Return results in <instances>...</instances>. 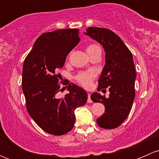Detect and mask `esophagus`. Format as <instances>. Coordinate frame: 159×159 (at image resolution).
<instances>
[{"mask_svg":"<svg viewBox=\"0 0 159 159\" xmlns=\"http://www.w3.org/2000/svg\"><path fill=\"white\" fill-rule=\"evenodd\" d=\"M88 102H89V103H91V102H92V101H91V94H88Z\"/></svg>","mask_w":159,"mask_h":159,"instance_id":"esophagus-1","label":"esophagus"}]
</instances>
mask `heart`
<instances>
[{"mask_svg":"<svg viewBox=\"0 0 159 159\" xmlns=\"http://www.w3.org/2000/svg\"><path fill=\"white\" fill-rule=\"evenodd\" d=\"M100 49V48L97 45V44H89L86 47V52L87 54H90V53L93 52V51H96V50ZM96 74L94 70H89V71L86 72H81L77 76V81L82 84L83 86L86 88H89L91 86V82H92L93 79L95 78Z\"/></svg>","mask_w":159,"mask_h":159,"instance_id":"1","label":"heart"}]
</instances>
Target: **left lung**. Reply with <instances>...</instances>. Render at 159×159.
I'll use <instances>...</instances> for the list:
<instances>
[{"mask_svg":"<svg viewBox=\"0 0 159 159\" xmlns=\"http://www.w3.org/2000/svg\"><path fill=\"white\" fill-rule=\"evenodd\" d=\"M102 44L105 52V65L98 79V90H109L107 98L94 92L91 99L105 105V113L97 119L102 129L121 125L129 116L134 95L136 71L132 54L122 40L109 29L91 27L84 33Z\"/></svg>","mask_w":159,"mask_h":159,"instance_id":"left-lung-1","label":"left lung"}]
</instances>
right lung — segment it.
Listing matches in <instances>:
<instances>
[{"label": "right lung", "instance_id": "obj_1", "mask_svg": "<svg viewBox=\"0 0 159 159\" xmlns=\"http://www.w3.org/2000/svg\"><path fill=\"white\" fill-rule=\"evenodd\" d=\"M79 41L75 28L42 34L24 62L22 90L27 110L41 129L54 135L69 132L75 122V109L87 102V92L68 81L64 84H68L69 93L63 98L57 97L61 91L57 71Z\"/></svg>", "mask_w": 159, "mask_h": 159}]
</instances>
